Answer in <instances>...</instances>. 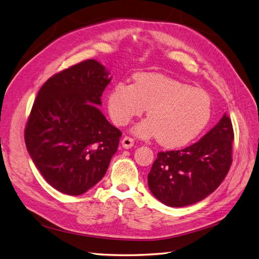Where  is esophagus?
<instances>
[{"label":"esophagus","instance_id":"34e87169","mask_svg":"<svg viewBox=\"0 0 259 259\" xmlns=\"http://www.w3.org/2000/svg\"><path fill=\"white\" fill-rule=\"evenodd\" d=\"M122 146H123V148H125V149L132 148L133 146H134V139H133L132 137L125 136V137L122 139Z\"/></svg>","mask_w":259,"mask_h":259}]
</instances>
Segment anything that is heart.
<instances>
[{
	"label": "heart",
	"mask_w": 259,
	"mask_h": 259,
	"mask_svg": "<svg viewBox=\"0 0 259 259\" xmlns=\"http://www.w3.org/2000/svg\"><path fill=\"white\" fill-rule=\"evenodd\" d=\"M148 109L149 119L138 123L139 137H158L159 143L176 148L190 143L205 128L211 114L208 94L171 77L143 73L134 85L117 83L108 96L112 121L124 126Z\"/></svg>",
	"instance_id": "heart-1"
}]
</instances>
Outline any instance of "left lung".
Returning a JSON list of instances; mask_svg holds the SVG:
<instances>
[{
    "label": "left lung",
    "mask_w": 259,
    "mask_h": 259,
    "mask_svg": "<svg viewBox=\"0 0 259 259\" xmlns=\"http://www.w3.org/2000/svg\"><path fill=\"white\" fill-rule=\"evenodd\" d=\"M232 123L226 113L199 142L159 152L148 174L154 197L171 207L194 204L217 189L232 163Z\"/></svg>",
    "instance_id": "8db88e82"
}]
</instances>
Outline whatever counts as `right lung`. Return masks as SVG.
<instances>
[{
    "instance_id": "1",
    "label": "right lung",
    "mask_w": 259,
    "mask_h": 259,
    "mask_svg": "<svg viewBox=\"0 0 259 259\" xmlns=\"http://www.w3.org/2000/svg\"><path fill=\"white\" fill-rule=\"evenodd\" d=\"M94 59L54 74L37 93L25 130L36 168L55 189L80 195L101 180L122 133L97 106L110 83Z\"/></svg>"
}]
</instances>
